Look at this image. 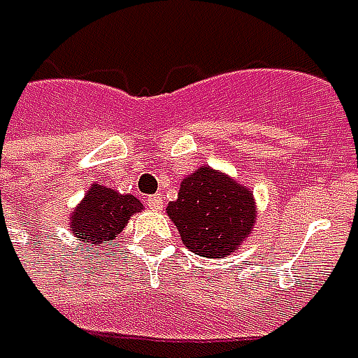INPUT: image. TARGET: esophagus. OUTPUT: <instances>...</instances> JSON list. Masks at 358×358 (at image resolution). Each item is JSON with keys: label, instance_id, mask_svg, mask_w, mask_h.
Wrapping results in <instances>:
<instances>
[{"label": "esophagus", "instance_id": "obj_1", "mask_svg": "<svg viewBox=\"0 0 358 358\" xmlns=\"http://www.w3.org/2000/svg\"><path fill=\"white\" fill-rule=\"evenodd\" d=\"M145 201H147V206H149V209H152V211H159V209L163 207V199H161L159 195H149Z\"/></svg>", "mask_w": 358, "mask_h": 358}]
</instances>
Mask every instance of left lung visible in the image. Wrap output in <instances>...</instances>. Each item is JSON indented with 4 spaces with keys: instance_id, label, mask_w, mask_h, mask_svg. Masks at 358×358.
I'll return each instance as SVG.
<instances>
[{
    "instance_id": "8db88e82",
    "label": "left lung",
    "mask_w": 358,
    "mask_h": 358,
    "mask_svg": "<svg viewBox=\"0 0 358 358\" xmlns=\"http://www.w3.org/2000/svg\"><path fill=\"white\" fill-rule=\"evenodd\" d=\"M167 213L185 248L203 258L229 256L252 234L256 222L252 193L209 167L183 179Z\"/></svg>"
}]
</instances>
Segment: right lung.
I'll return each mask as SVG.
<instances>
[{"mask_svg": "<svg viewBox=\"0 0 358 358\" xmlns=\"http://www.w3.org/2000/svg\"><path fill=\"white\" fill-rule=\"evenodd\" d=\"M141 209L143 203L133 195H118L115 189L94 185L72 213V234L84 243H106Z\"/></svg>", "mask_w": 358, "mask_h": 358, "instance_id": "1", "label": "right lung"}]
</instances>
